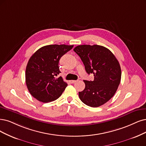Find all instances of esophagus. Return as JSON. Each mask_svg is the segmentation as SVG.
<instances>
[{
  "instance_id": "esophagus-1",
  "label": "esophagus",
  "mask_w": 146,
  "mask_h": 146,
  "mask_svg": "<svg viewBox=\"0 0 146 146\" xmlns=\"http://www.w3.org/2000/svg\"><path fill=\"white\" fill-rule=\"evenodd\" d=\"M76 82V80H70V83H72V84H73V83Z\"/></svg>"
}]
</instances>
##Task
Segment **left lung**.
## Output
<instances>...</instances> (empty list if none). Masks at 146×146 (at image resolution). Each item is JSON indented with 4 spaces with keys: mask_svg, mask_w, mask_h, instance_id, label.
I'll return each instance as SVG.
<instances>
[{
    "mask_svg": "<svg viewBox=\"0 0 146 146\" xmlns=\"http://www.w3.org/2000/svg\"><path fill=\"white\" fill-rule=\"evenodd\" d=\"M83 62L87 73H93V81L84 80L85 89L79 92L84 104L99 107L109 101L115 94L121 80L120 64L108 48L99 45H79L74 47Z\"/></svg>",
    "mask_w": 146,
    "mask_h": 146,
    "instance_id": "obj_1",
    "label": "left lung"
}]
</instances>
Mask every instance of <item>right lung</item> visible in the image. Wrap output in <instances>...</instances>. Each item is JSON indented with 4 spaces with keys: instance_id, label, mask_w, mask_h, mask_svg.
<instances>
[{
    "instance_id": "obj_1",
    "label": "right lung",
    "mask_w": 146,
    "mask_h": 146,
    "mask_svg": "<svg viewBox=\"0 0 146 146\" xmlns=\"http://www.w3.org/2000/svg\"><path fill=\"white\" fill-rule=\"evenodd\" d=\"M73 46L53 44L43 46L36 50L29 59L25 73L26 84L34 98L47 103L61 96L67 84L61 76L58 66L60 58Z\"/></svg>"
}]
</instances>
